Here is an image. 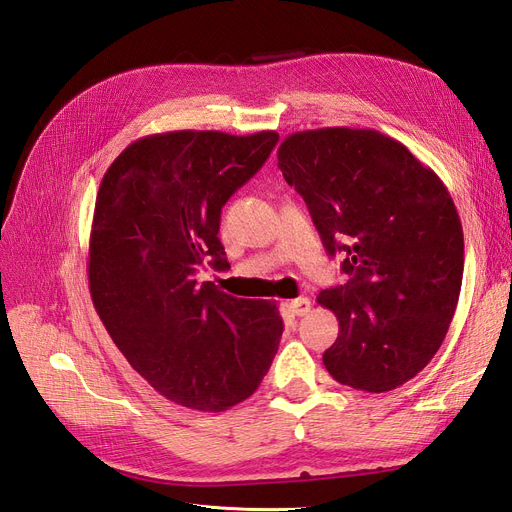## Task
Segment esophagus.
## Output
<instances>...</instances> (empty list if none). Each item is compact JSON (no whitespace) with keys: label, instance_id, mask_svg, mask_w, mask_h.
Listing matches in <instances>:
<instances>
[{"label":"esophagus","instance_id":"obj_1","mask_svg":"<svg viewBox=\"0 0 512 512\" xmlns=\"http://www.w3.org/2000/svg\"><path fill=\"white\" fill-rule=\"evenodd\" d=\"M309 309H312V301H309L307 297H299V299L290 301V312L294 316H305Z\"/></svg>","mask_w":512,"mask_h":512}]
</instances>
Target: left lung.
<instances>
[{
	"mask_svg": "<svg viewBox=\"0 0 512 512\" xmlns=\"http://www.w3.org/2000/svg\"><path fill=\"white\" fill-rule=\"evenodd\" d=\"M277 166L303 196L329 256H346V284L316 299L339 320L324 367L352 389H397L433 359L455 316L463 230L451 194L378 130L294 132L277 149Z\"/></svg>",
	"mask_w": 512,
	"mask_h": 512,
	"instance_id": "1",
	"label": "left lung"
}]
</instances>
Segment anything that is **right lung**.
<instances>
[{
  "mask_svg": "<svg viewBox=\"0 0 512 512\" xmlns=\"http://www.w3.org/2000/svg\"><path fill=\"white\" fill-rule=\"evenodd\" d=\"M280 136L177 130L138 138L108 166L89 237V290L108 335L153 389L179 406L224 412L269 371L284 322L275 301L196 282L230 269L218 237L226 200Z\"/></svg>",
  "mask_w": 512,
  "mask_h": 512,
  "instance_id": "add662e5",
  "label": "right lung"
}]
</instances>
